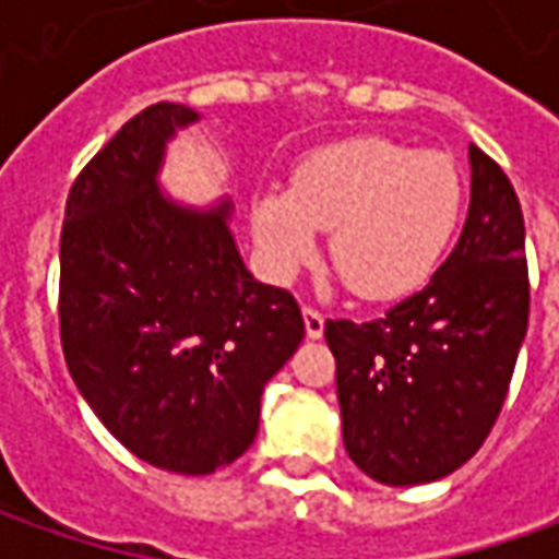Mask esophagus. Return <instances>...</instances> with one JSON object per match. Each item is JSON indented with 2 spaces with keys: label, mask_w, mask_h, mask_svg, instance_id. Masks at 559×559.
I'll return each instance as SVG.
<instances>
[{
  "label": "esophagus",
  "mask_w": 559,
  "mask_h": 559,
  "mask_svg": "<svg viewBox=\"0 0 559 559\" xmlns=\"http://www.w3.org/2000/svg\"><path fill=\"white\" fill-rule=\"evenodd\" d=\"M305 333H308V338H320L323 335V313L320 311H313V308H305Z\"/></svg>",
  "instance_id": "obj_1"
}]
</instances>
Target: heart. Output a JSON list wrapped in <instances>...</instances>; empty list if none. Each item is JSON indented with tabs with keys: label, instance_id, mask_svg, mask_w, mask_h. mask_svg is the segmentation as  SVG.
<instances>
[{
	"label": "heart",
	"instance_id": "1",
	"mask_svg": "<svg viewBox=\"0 0 559 559\" xmlns=\"http://www.w3.org/2000/svg\"><path fill=\"white\" fill-rule=\"evenodd\" d=\"M461 214L463 177L451 155L360 136L311 152L289 192H261L251 226L276 276L311 261L317 229H330L345 286L360 298H397L436 273Z\"/></svg>",
	"mask_w": 559,
	"mask_h": 559
}]
</instances>
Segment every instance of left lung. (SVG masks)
<instances>
[{"label":"left lung","instance_id":"1","mask_svg":"<svg viewBox=\"0 0 559 559\" xmlns=\"http://www.w3.org/2000/svg\"><path fill=\"white\" fill-rule=\"evenodd\" d=\"M469 170L466 224L432 280L379 320L323 330L345 451L382 485L436 483L483 448L526 338L520 199L476 145Z\"/></svg>","mask_w":559,"mask_h":559}]
</instances>
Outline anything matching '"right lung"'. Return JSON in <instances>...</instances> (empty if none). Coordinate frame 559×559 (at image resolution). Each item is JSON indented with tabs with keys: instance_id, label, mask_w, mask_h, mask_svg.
I'll list each match as a JSON object with an SVG mask.
<instances>
[{
	"instance_id": "add662e5",
	"label": "right lung",
	"mask_w": 559,
	"mask_h": 559,
	"mask_svg": "<svg viewBox=\"0 0 559 559\" xmlns=\"http://www.w3.org/2000/svg\"><path fill=\"white\" fill-rule=\"evenodd\" d=\"M199 111L158 102L83 167L61 226V348L115 439L158 469L207 476L258 436L261 395L305 338L286 289L248 273L233 202L162 189L167 142Z\"/></svg>"
}]
</instances>
